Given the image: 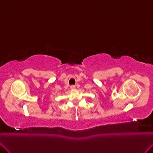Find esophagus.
<instances>
[{
    "label": "esophagus",
    "instance_id": "34e87169",
    "mask_svg": "<svg viewBox=\"0 0 153 153\" xmlns=\"http://www.w3.org/2000/svg\"><path fill=\"white\" fill-rule=\"evenodd\" d=\"M75 88H76V86H74V85H72V86H71V89H74Z\"/></svg>",
    "mask_w": 153,
    "mask_h": 153
}]
</instances>
